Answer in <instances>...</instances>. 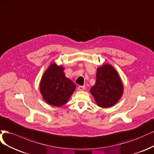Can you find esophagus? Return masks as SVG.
<instances>
[{
    "mask_svg": "<svg viewBox=\"0 0 154 154\" xmlns=\"http://www.w3.org/2000/svg\"><path fill=\"white\" fill-rule=\"evenodd\" d=\"M84 89H85V88H84V86H79L78 87V90L79 91H83Z\"/></svg>",
    "mask_w": 154,
    "mask_h": 154,
    "instance_id": "1",
    "label": "esophagus"
}]
</instances>
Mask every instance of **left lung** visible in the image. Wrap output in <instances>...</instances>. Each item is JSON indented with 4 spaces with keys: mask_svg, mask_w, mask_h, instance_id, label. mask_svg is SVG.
Segmentation results:
<instances>
[{
    "mask_svg": "<svg viewBox=\"0 0 154 154\" xmlns=\"http://www.w3.org/2000/svg\"><path fill=\"white\" fill-rule=\"evenodd\" d=\"M90 93L98 106L108 108L115 106L123 93V84L116 69L109 64L98 67L96 82Z\"/></svg>",
    "mask_w": 154,
    "mask_h": 154,
    "instance_id": "1",
    "label": "left lung"
}]
</instances>
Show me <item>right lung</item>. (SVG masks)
<instances>
[{
    "label": "right lung",
    "instance_id": "1",
    "mask_svg": "<svg viewBox=\"0 0 154 154\" xmlns=\"http://www.w3.org/2000/svg\"><path fill=\"white\" fill-rule=\"evenodd\" d=\"M64 68L54 62L44 72L39 83L43 100L49 105L62 106L69 100L76 89L74 82L65 76Z\"/></svg>",
    "mask_w": 154,
    "mask_h": 154
}]
</instances>
